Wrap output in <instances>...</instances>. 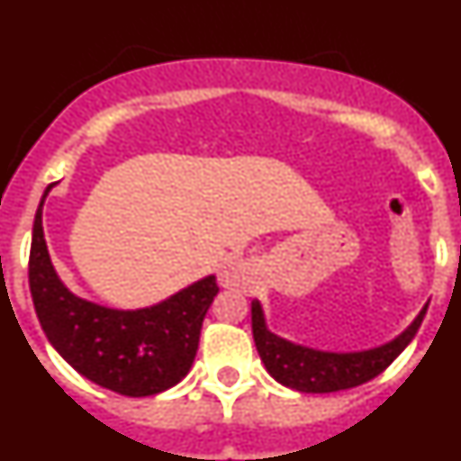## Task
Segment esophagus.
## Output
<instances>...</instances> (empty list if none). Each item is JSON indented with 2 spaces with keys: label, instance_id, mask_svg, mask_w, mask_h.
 Returning <instances> with one entry per match:
<instances>
[{
  "label": "esophagus",
  "instance_id": "34e87169",
  "mask_svg": "<svg viewBox=\"0 0 461 461\" xmlns=\"http://www.w3.org/2000/svg\"><path fill=\"white\" fill-rule=\"evenodd\" d=\"M219 281H221V286H233V275H230V272L228 270H223L221 272V276H219Z\"/></svg>",
  "mask_w": 461,
  "mask_h": 461
}]
</instances>
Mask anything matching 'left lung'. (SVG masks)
I'll return each instance as SVG.
<instances>
[{"instance_id": "obj_1", "label": "left lung", "mask_w": 461, "mask_h": 461, "mask_svg": "<svg viewBox=\"0 0 461 461\" xmlns=\"http://www.w3.org/2000/svg\"><path fill=\"white\" fill-rule=\"evenodd\" d=\"M425 313L427 307L394 341L362 353H323L281 339L266 328L263 309L258 303H251V330H254L260 360L266 362L267 372L281 385L300 393H337V390L356 388L385 372L413 339Z\"/></svg>"}]
</instances>
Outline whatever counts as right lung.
Returning <instances> with one entry per match:
<instances>
[{
  "label": "right lung",
  "mask_w": 461,
  "mask_h": 461,
  "mask_svg": "<svg viewBox=\"0 0 461 461\" xmlns=\"http://www.w3.org/2000/svg\"><path fill=\"white\" fill-rule=\"evenodd\" d=\"M43 198L32 233L30 291L48 341L76 372L124 397H149L173 388L194 365L203 319L219 293L217 276L138 312L80 300L50 263L41 221Z\"/></svg>",
  "instance_id": "1"
}]
</instances>
